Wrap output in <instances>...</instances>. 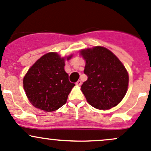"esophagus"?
Here are the masks:
<instances>
[{
	"label": "esophagus",
	"mask_w": 151,
	"mask_h": 151,
	"mask_svg": "<svg viewBox=\"0 0 151 151\" xmlns=\"http://www.w3.org/2000/svg\"><path fill=\"white\" fill-rule=\"evenodd\" d=\"M76 85H78V86H80V85H82V81H81V80H78V81H77V83H76Z\"/></svg>",
	"instance_id": "1"
}]
</instances>
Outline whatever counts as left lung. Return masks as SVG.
<instances>
[{
	"label": "left lung",
	"mask_w": 151,
	"mask_h": 151,
	"mask_svg": "<svg viewBox=\"0 0 151 151\" xmlns=\"http://www.w3.org/2000/svg\"><path fill=\"white\" fill-rule=\"evenodd\" d=\"M80 55L85 60L84 73L88 76L81 86L87 101L104 110L118 105L129 85V74L121 60L100 46L82 50Z\"/></svg>",
	"instance_id": "obj_1"
}]
</instances>
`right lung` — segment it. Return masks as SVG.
Returning <instances> with one entry per match:
<instances>
[{
  "instance_id": "add662e5",
  "label": "right lung",
  "mask_w": 151,
  "mask_h": 151,
  "mask_svg": "<svg viewBox=\"0 0 151 151\" xmlns=\"http://www.w3.org/2000/svg\"><path fill=\"white\" fill-rule=\"evenodd\" d=\"M72 55L66 58L69 60ZM66 58L57 52L44 55L28 69L23 78V88L30 102L45 112L57 110L66 104L74 83L65 71Z\"/></svg>"
}]
</instances>
